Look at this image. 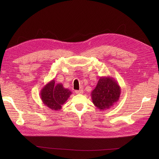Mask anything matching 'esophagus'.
Masks as SVG:
<instances>
[{
  "label": "esophagus",
  "instance_id": "esophagus-1",
  "mask_svg": "<svg viewBox=\"0 0 159 159\" xmlns=\"http://www.w3.org/2000/svg\"><path fill=\"white\" fill-rule=\"evenodd\" d=\"M75 92L76 94H82L84 93V90L82 89H81L80 90H75Z\"/></svg>",
  "mask_w": 159,
  "mask_h": 159
}]
</instances>
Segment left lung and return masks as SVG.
Wrapping results in <instances>:
<instances>
[{"label":"left lung","instance_id":"8db88e82","mask_svg":"<svg viewBox=\"0 0 159 159\" xmlns=\"http://www.w3.org/2000/svg\"><path fill=\"white\" fill-rule=\"evenodd\" d=\"M91 95L92 102L96 107L102 111L107 110L118 102L121 95V88L112 77H100Z\"/></svg>","mask_w":159,"mask_h":159}]
</instances>
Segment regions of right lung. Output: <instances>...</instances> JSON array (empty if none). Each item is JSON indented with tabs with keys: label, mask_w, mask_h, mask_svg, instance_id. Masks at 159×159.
I'll list each match as a JSON object with an SVG mask.
<instances>
[{
	"label": "right lung",
	"mask_w": 159,
	"mask_h": 159,
	"mask_svg": "<svg viewBox=\"0 0 159 159\" xmlns=\"http://www.w3.org/2000/svg\"><path fill=\"white\" fill-rule=\"evenodd\" d=\"M71 93L70 89L64 88L62 84L56 85L55 80H52L43 87L40 95L42 103L46 106L53 111H58Z\"/></svg>",
	"instance_id": "obj_1"
}]
</instances>
